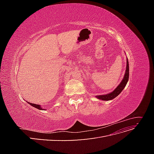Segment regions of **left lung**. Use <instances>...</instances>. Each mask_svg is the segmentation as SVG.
Returning <instances> with one entry per match:
<instances>
[{"label":"left lung","instance_id":"left-lung-1","mask_svg":"<svg viewBox=\"0 0 154 154\" xmlns=\"http://www.w3.org/2000/svg\"><path fill=\"white\" fill-rule=\"evenodd\" d=\"M128 78H129V66H128V59H127V68H126L125 76L123 78L122 82L119 83V85L117 87V88H116V89L114 91H112L110 93H109V94H104V95H98V96H96V97L97 99L104 100V101H109L115 98L116 97H117L120 93L122 92V91L123 90V88L125 87L126 85H127V83L128 82Z\"/></svg>","mask_w":154,"mask_h":154}]
</instances>
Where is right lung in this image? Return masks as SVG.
<instances>
[{"instance_id": "1", "label": "right lung", "mask_w": 154, "mask_h": 154, "mask_svg": "<svg viewBox=\"0 0 154 154\" xmlns=\"http://www.w3.org/2000/svg\"><path fill=\"white\" fill-rule=\"evenodd\" d=\"M28 103H29V105H31V106L35 107V108H36V109H39V110H42V108L41 106H40V105H36V104H34V103H29V102H28Z\"/></svg>"}]
</instances>
